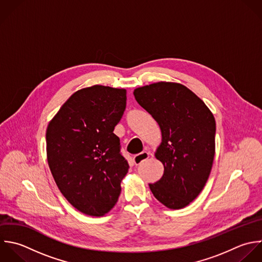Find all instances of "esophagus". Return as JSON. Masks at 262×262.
Instances as JSON below:
<instances>
[{"instance_id":"34e87169","label":"esophagus","mask_w":262,"mask_h":262,"mask_svg":"<svg viewBox=\"0 0 262 262\" xmlns=\"http://www.w3.org/2000/svg\"><path fill=\"white\" fill-rule=\"evenodd\" d=\"M148 158H149V153H148V152H142V153H140V154H138V155H135L134 158H133V160H134V163H135L136 165H139V164H141L143 161L147 160Z\"/></svg>"}]
</instances>
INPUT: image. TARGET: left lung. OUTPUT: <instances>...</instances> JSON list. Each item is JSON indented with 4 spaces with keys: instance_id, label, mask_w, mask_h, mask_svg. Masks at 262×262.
Listing matches in <instances>:
<instances>
[{
    "instance_id": "left-lung-1",
    "label": "left lung",
    "mask_w": 262,
    "mask_h": 262,
    "mask_svg": "<svg viewBox=\"0 0 262 262\" xmlns=\"http://www.w3.org/2000/svg\"><path fill=\"white\" fill-rule=\"evenodd\" d=\"M137 102L161 130L155 157L164 172L149 184L154 197L169 209L194 201L209 178L215 154V119L205 103L184 84L159 81L137 88Z\"/></svg>"
}]
</instances>
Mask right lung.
Segmentation results:
<instances>
[{
  "mask_svg": "<svg viewBox=\"0 0 262 262\" xmlns=\"http://www.w3.org/2000/svg\"><path fill=\"white\" fill-rule=\"evenodd\" d=\"M126 106V90L93 85L62 105L46 132L55 183L78 211L103 216L116 204L128 163L113 133Z\"/></svg>",
  "mask_w": 262,
  "mask_h": 262,
  "instance_id": "right-lung-1",
  "label": "right lung"
}]
</instances>
